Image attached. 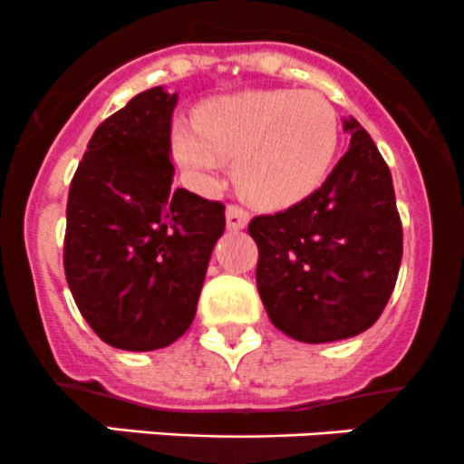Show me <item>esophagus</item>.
I'll use <instances>...</instances> for the list:
<instances>
[{"mask_svg": "<svg viewBox=\"0 0 464 464\" xmlns=\"http://www.w3.org/2000/svg\"><path fill=\"white\" fill-rule=\"evenodd\" d=\"M226 221L230 230L238 232L250 223V214H247L243 208H238V205H230V208L226 209Z\"/></svg>", "mask_w": 464, "mask_h": 464, "instance_id": "esophagus-1", "label": "esophagus"}]
</instances>
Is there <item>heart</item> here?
Here are the masks:
<instances>
[{
  "mask_svg": "<svg viewBox=\"0 0 464 464\" xmlns=\"http://www.w3.org/2000/svg\"><path fill=\"white\" fill-rule=\"evenodd\" d=\"M341 140L334 105L314 92L247 90L209 101L198 123L178 121L173 153L200 185H217L226 160L243 194L286 208L329 176Z\"/></svg>",
  "mask_w": 464,
  "mask_h": 464,
  "instance_id": "1",
  "label": "heart"
}]
</instances>
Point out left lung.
<instances>
[{
  "mask_svg": "<svg viewBox=\"0 0 464 464\" xmlns=\"http://www.w3.org/2000/svg\"><path fill=\"white\" fill-rule=\"evenodd\" d=\"M350 149L320 189L293 208L252 218L256 288L275 327L302 343L363 334L392 295L401 221L392 176L372 137L343 117Z\"/></svg>",
  "mask_w": 464,
  "mask_h": 464,
  "instance_id": "8db88e82",
  "label": "left lung"
}]
</instances>
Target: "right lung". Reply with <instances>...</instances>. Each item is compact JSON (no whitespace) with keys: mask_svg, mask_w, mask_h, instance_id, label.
I'll list each match as a JSON object with an SVG mask.
<instances>
[{"mask_svg":"<svg viewBox=\"0 0 464 464\" xmlns=\"http://www.w3.org/2000/svg\"><path fill=\"white\" fill-rule=\"evenodd\" d=\"M176 103L162 85L132 96L96 128L70 187L67 284L117 350H162L189 329L226 230L221 203L171 187Z\"/></svg>","mask_w":464,"mask_h":464,"instance_id":"right-lung-1","label":"right lung"}]
</instances>
